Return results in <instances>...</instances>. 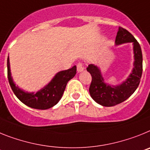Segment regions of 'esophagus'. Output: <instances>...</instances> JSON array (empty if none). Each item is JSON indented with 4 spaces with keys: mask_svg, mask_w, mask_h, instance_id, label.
Segmentation results:
<instances>
[{
    "mask_svg": "<svg viewBox=\"0 0 150 150\" xmlns=\"http://www.w3.org/2000/svg\"><path fill=\"white\" fill-rule=\"evenodd\" d=\"M84 70V65H83V63H81V62L78 63V65H77V71H78V72H81V71H83Z\"/></svg>",
    "mask_w": 150,
    "mask_h": 150,
    "instance_id": "obj_1",
    "label": "esophagus"
}]
</instances>
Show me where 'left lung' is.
Here are the masks:
<instances>
[{"label":"left lung","instance_id":"left-lung-1","mask_svg":"<svg viewBox=\"0 0 150 150\" xmlns=\"http://www.w3.org/2000/svg\"><path fill=\"white\" fill-rule=\"evenodd\" d=\"M115 45L132 43L134 51V68L125 80L118 85H111L105 81L100 68L90 64L87 71L92 77L89 88L91 97L103 106H113L124 102L134 93L140 84L143 71L141 47L134 37L127 30L119 27L115 38Z\"/></svg>","mask_w":150,"mask_h":150}]
</instances>
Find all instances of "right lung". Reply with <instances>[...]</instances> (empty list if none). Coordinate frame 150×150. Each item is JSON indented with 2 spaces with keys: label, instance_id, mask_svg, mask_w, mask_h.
Masks as SVG:
<instances>
[{
  "label": "right lung",
  "instance_id": "1",
  "mask_svg": "<svg viewBox=\"0 0 150 150\" xmlns=\"http://www.w3.org/2000/svg\"><path fill=\"white\" fill-rule=\"evenodd\" d=\"M76 70V66H74L71 69L59 71L44 88L36 93H30L16 85L11 76L9 57L7 58V77L14 94L25 105L33 109H47L58 103L64 93L68 81L74 78Z\"/></svg>",
  "mask_w": 150,
  "mask_h": 150
}]
</instances>
